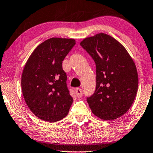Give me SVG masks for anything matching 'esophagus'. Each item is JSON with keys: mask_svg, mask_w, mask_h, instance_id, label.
<instances>
[{"mask_svg": "<svg viewBox=\"0 0 153 153\" xmlns=\"http://www.w3.org/2000/svg\"><path fill=\"white\" fill-rule=\"evenodd\" d=\"M75 93H76V95L77 97L80 98L82 97V90H81V88H77L75 90Z\"/></svg>", "mask_w": 153, "mask_h": 153, "instance_id": "34e87169", "label": "esophagus"}]
</instances>
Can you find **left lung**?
<instances>
[{
    "mask_svg": "<svg viewBox=\"0 0 153 153\" xmlns=\"http://www.w3.org/2000/svg\"><path fill=\"white\" fill-rule=\"evenodd\" d=\"M80 45L96 65V89L87 102L93 114L111 120L124 115L137 95L139 78L134 62L114 37L98 33Z\"/></svg>",
    "mask_w": 153,
    "mask_h": 153,
    "instance_id": "8db88e82",
    "label": "left lung"
}]
</instances>
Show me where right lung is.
<instances>
[{
  "mask_svg": "<svg viewBox=\"0 0 153 153\" xmlns=\"http://www.w3.org/2000/svg\"><path fill=\"white\" fill-rule=\"evenodd\" d=\"M75 39L52 37L41 43L28 58L22 76V89L30 110L41 120L57 122L68 115L73 102L67 87L62 60Z\"/></svg>",
  "mask_w": 153,
  "mask_h": 153,
  "instance_id": "1",
  "label": "right lung"
}]
</instances>
